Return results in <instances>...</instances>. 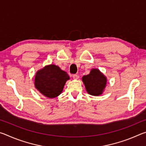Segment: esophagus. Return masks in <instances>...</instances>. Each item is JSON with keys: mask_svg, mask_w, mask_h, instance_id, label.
<instances>
[{"mask_svg": "<svg viewBox=\"0 0 146 146\" xmlns=\"http://www.w3.org/2000/svg\"><path fill=\"white\" fill-rule=\"evenodd\" d=\"M73 79H75V80H77V79L79 78V76L78 75H76V74H75V75H73Z\"/></svg>", "mask_w": 146, "mask_h": 146, "instance_id": "34e87169", "label": "esophagus"}]
</instances>
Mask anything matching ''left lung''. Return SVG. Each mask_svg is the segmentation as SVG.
Here are the masks:
<instances>
[{
	"mask_svg": "<svg viewBox=\"0 0 146 146\" xmlns=\"http://www.w3.org/2000/svg\"><path fill=\"white\" fill-rule=\"evenodd\" d=\"M82 81L89 94L98 96L102 94L106 85V77L100 71L93 69L89 75L84 76Z\"/></svg>",
	"mask_w": 146,
	"mask_h": 146,
	"instance_id": "left-lung-1",
	"label": "left lung"
}]
</instances>
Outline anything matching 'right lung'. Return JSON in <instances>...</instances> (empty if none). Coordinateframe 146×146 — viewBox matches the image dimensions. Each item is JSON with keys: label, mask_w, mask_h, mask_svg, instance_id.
Returning a JSON list of instances; mask_svg holds the SVG:
<instances>
[{"label": "right lung", "mask_w": 146, "mask_h": 146, "mask_svg": "<svg viewBox=\"0 0 146 146\" xmlns=\"http://www.w3.org/2000/svg\"><path fill=\"white\" fill-rule=\"evenodd\" d=\"M69 79L70 76L67 73L51 64L36 72L35 86L45 97L55 98L62 93L66 82Z\"/></svg>", "instance_id": "obj_1"}]
</instances>
